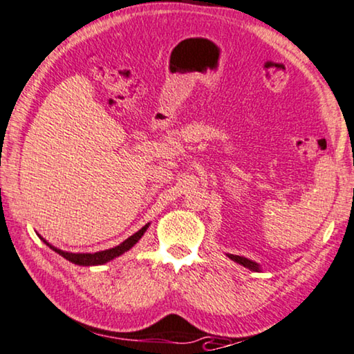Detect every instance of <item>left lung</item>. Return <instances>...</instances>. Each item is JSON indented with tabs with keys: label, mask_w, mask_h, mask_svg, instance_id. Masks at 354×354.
<instances>
[{
	"label": "left lung",
	"mask_w": 354,
	"mask_h": 354,
	"mask_svg": "<svg viewBox=\"0 0 354 354\" xmlns=\"http://www.w3.org/2000/svg\"><path fill=\"white\" fill-rule=\"evenodd\" d=\"M229 257H230L232 261L239 262L240 266H243V267H246V268H250V270H252V272H259V270H261L259 263H256V262H252V261H250V259H246V257L234 256V254H229Z\"/></svg>",
	"instance_id": "1"
}]
</instances>
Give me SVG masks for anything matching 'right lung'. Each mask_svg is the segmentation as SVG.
<instances>
[{"label":"right lung","mask_w":354,"mask_h":354,"mask_svg":"<svg viewBox=\"0 0 354 354\" xmlns=\"http://www.w3.org/2000/svg\"><path fill=\"white\" fill-rule=\"evenodd\" d=\"M149 227V224H146L145 227H141L136 234H133L131 236H129L125 241H122L119 246H114L111 248V250H104V251H98V252H66V251H62V250H57L55 246H52L47 243L46 240H42L44 243L50 248V250H54L57 254H60L62 257H65L66 261H70L73 263H76V266H84V267H91V266H102V263H106L109 261H113L114 257H119L122 256L124 252H127L130 250V248H133L136 243H138V240L141 236L145 235V232Z\"/></svg>","instance_id":"obj_1"}]
</instances>
